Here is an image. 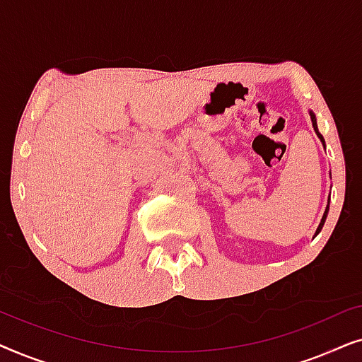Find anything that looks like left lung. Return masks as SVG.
Wrapping results in <instances>:
<instances>
[{"label": "left lung", "mask_w": 362, "mask_h": 362, "mask_svg": "<svg viewBox=\"0 0 362 362\" xmlns=\"http://www.w3.org/2000/svg\"><path fill=\"white\" fill-rule=\"evenodd\" d=\"M310 117H311V123H313V128H315L316 135H318V138H320L321 141H323V145H325V140H323V136H321V133L318 132V125H316V117H315V113H313V112H310ZM328 211H329V206L326 207V211H325V214H323V219H321V222H320L318 229H316V234H315V235H318L320 232H321V229H323V226H325V221H326V216H328Z\"/></svg>", "instance_id": "8db88e82"}]
</instances>
